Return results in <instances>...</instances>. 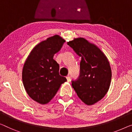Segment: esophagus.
I'll list each match as a JSON object with an SVG mask.
<instances>
[{
  "label": "esophagus",
  "instance_id": "esophagus-1",
  "mask_svg": "<svg viewBox=\"0 0 132 132\" xmlns=\"http://www.w3.org/2000/svg\"><path fill=\"white\" fill-rule=\"evenodd\" d=\"M66 79H67V80H68V82H70V77L69 76H66Z\"/></svg>",
  "mask_w": 132,
  "mask_h": 132
}]
</instances>
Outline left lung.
<instances>
[{
    "label": "left lung",
    "instance_id": "1",
    "mask_svg": "<svg viewBox=\"0 0 132 132\" xmlns=\"http://www.w3.org/2000/svg\"><path fill=\"white\" fill-rule=\"evenodd\" d=\"M81 57L79 76L72 85L84 103L92 105L103 98L109 89L111 70L107 58L95 45L83 38L68 42Z\"/></svg>",
    "mask_w": 132,
    "mask_h": 132
}]
</instances>
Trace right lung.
Listing matches in <instances>:
<instances>
[{"label":"right lung","mask_w":132,"mask_h":132,"mask_svg":"<svg viewBox=\"0 0 132 132\" xmlns=\"http://www.w3.org/2000/svg\"><path fill=\"white\" fill-rule=\"evenodd\" d=\"M65 42L57 35L37 45L27 58L22 70V81L27 94L41 104L48 103L67 79L60 75L59 64L53 59Z\"/></svg>","instance_id":"add662e5"}]
</instances>
